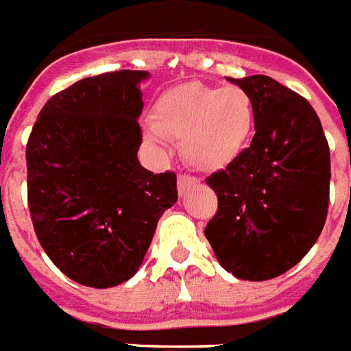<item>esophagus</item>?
<instances>
[{"instance_id":"34e87169","label":"esophagus","mask_w":351,"mask_h":351,"mask_svg":"<svg viewBox=\"0 0 351 351\" xmlns=\"http://www.w3.org/2000/svg\"><path fill=\"white\" fill-rule=\"evenodd\" d=\"M178 184H179V193H182L186 188L193 186L197 184V179L192 178V176H179L178 179Z\"/></svg>"}]
</instances>
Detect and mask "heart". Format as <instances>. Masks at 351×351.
<instances>
[{
    "mask_svg": "<svg viewBox=\"0 0 351 351\" xmlns=\"http://www.w3.org/2000/svg\"><path fill=\"white\" fill-rule=\"evenodd\" d=\"M147 138L181 140V154L199 170L231 165L247 147L254 127V106L239 86L215 88L202 82L179 84L156 100Z\"/></svg>",
    "mask_w": 351,
    "mask_h": 351,
    "instance_id": "b5f03b06",
    "label": "heart"
}]
</instances>
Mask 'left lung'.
<instances>
[{
  "mask_svg": "<svg viewBox=\"0 0 351 351\" xmlns=\"http://www.w3.org/2000/svg\"><path fill=\"white\" fill-rule=\"evenodd\" d=\"M249 93L254 136L206 182L219 210L204 234L217 260L240 280L263 282L292 269L319 239L328 211L330 150L305 98L274 78H228Z\"/></svg>",
  "mask_w": 351,
  "mask_h": 351,
  "instance_id": "left-lung-1",
  "label": "left lung"
}]
</instances>
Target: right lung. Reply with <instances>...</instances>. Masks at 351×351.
<instances>
[{
  "mask_svg": "<svg viewBox=\"0 0 351 351\" xmlns=\"http://www.w3.org/2000/svg\"><path fill=\"white\" fill-rule=\"evenodd\" d=\"M149 71L82 78L45 104L26 145L28 208L60 273L93 289L134 276L156 226L178 201L173 172L138 159Z\"/></svg>",
  "mask_w": 351,
  "mask_h": 351,
  "instance_id": "obj_1",
  "label": "right lung"
}]
</instances>
